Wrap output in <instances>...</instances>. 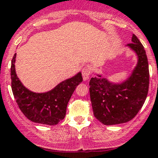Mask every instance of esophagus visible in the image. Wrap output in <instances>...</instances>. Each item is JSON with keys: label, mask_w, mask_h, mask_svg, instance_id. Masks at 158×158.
I'll use <instances>...</instances> for the list:
<instances>
[{"label": "esophagus", "mask_w": 158, "mask_h": 158, "mask_svg": "<svg viewBox=\"0 0 158 158\" xmlns=\"http://www.w3.org/2000/svg\"><path fill=\"white\" fill-rule=\"evenodd\" d=\"M91 67L87 66V67H85L82 70V76H83V79L85 81H87L89 79V77L91 75Z\"/></svg>", "instance_id": "1"}]
</instances>
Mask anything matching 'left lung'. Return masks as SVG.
<instances>
[{
	"instance_id": "1",
	"label": "left lung",
	"mask_w": 158,
	"mask_h": 158,
	"mask_svg": "<svg viewBox=\"0 0 158 158\" xmlns=\"http://www.w3.org/2000/svg\"><path fill=\"white\" fill-rule=\"evenodd\" d=\"M128 46L138 56V64L131 77L122 85H112L105 78L92 77L90 98L94 115L105 125L130 121L145 102L149 88V67L146 51L133 34Z\"/></svg>"
}]
</instances>
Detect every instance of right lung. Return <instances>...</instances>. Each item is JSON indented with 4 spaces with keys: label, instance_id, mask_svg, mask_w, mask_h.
I'll use <instances>...</instances> for the list:
<instances>
[{
    "label": "right lung",
    "instance_id": "1",
    "mask_svg": "<svg viewBox=\"0 0 158 158\" xmlns=\"http://www.w3.org/2000/svg\"><path fill=\"white\" fill-rule=\"evenodd\" d=\"M13 56L10 67L11 89L19 109L26 118L34 123L56 125L64 119L68 102L79 84L83 81L81 73L67 79L46 93L37 94L28 91L22 85L15 73Z\"/></svg>",
    "mask_w": 158,
    "mask_h": 158
}]
</instances>
